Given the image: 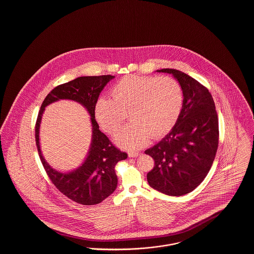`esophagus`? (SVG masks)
Instances as JSON below:
<instances>
[{
	"mask_svg": "<svg viewBox=\"0 0 254 254\" xmlns=\"http://www.w3.org/2000/svg\"><path fill=\"white\" fill-rule=\"evenodd\" d=\"M139 155H140V152H138V151H129V152H128V156H129V157H138Z\"/></svg>",
	"mask_w": 254,
	"mask_h": 254,
	"instance_id": "esophagus-1",
	"label": "esophagus"
}]
</instances>
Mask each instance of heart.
Returning <instances> with one entry per match:
<instances>
[{
  "label": "heart",
  "mask_w": 254,
  "mask_h": 254,
  "mask_svg": "<svg viewBox=\"0 0 254 254\" xmlns=\"http://www.w3.org/2000/svg\"><path fill=\"white\" fill-rule=\"evenodd\" d=\"M183 107L179 83L170 77L129 75L111 88V98L103 96L95 104V116L108 132H115L126 118L131 121L114 135L119 145L137 149L151 137L158 139L171 130Z\"/></svg>",
  "instance_id": "1"
}]
</instances>
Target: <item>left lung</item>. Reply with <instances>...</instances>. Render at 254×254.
<instances>
[{"mask_svg":"<svg viewBox=\"0 0 254 254\" xmlns=\"http://www.w3.org/2000/svg\"><path fill=\"white\" fill-rule=\"evenodd\" d=\"M179 83L183 107L174 127L158 144L146 149L155 166L146 179L151 188L169 196H182L204 181L217 151V112L210 92L192 77L163 68Z\"/></svg>","mask_w":254,"mask_h":254,"instance_id":"obj_1","label":"left lung"}]
</instances>
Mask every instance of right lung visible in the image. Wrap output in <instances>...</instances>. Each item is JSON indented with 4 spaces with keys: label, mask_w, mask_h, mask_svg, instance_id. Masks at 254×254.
I'll list each match as a JSON object with an SVG mask.
<instances>
[{
    "label": "right lung",
    "mask_w": 254,
    "mask_h": 254,
    "mask_svg": "<svg viewBox=\"0 0 254 254\" xmlns=\"http://www.w3.org/2000/svg\"><path fill=\"white\" fill-rule=\"evenodd\" d=\"M115 77L111 75L78 77L56 86L44 100L38 114L35 138L42 164L49 179L62 193L82 205H96L113 193L118 178L114 167L127 158L111 144L109 138L99 129L95 119V104L104 87ZM61 99H70L82 104L91 116L92 142L83 163L76 169L61 172L52 168L43 157L39 145V127L45 108Z\"/></svg>",
    "instance_id": "obj_1"
}]
</instances>
